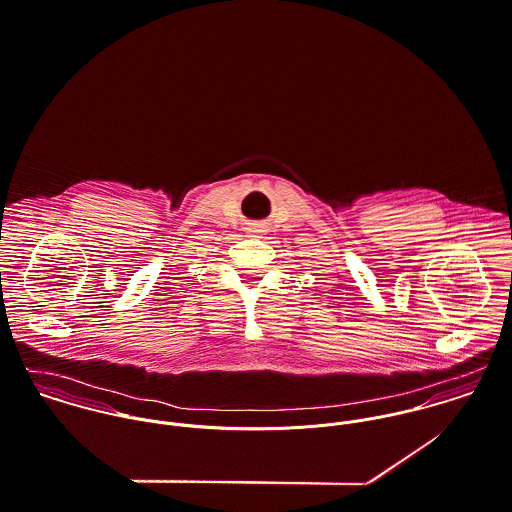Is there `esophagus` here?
Segmentation results:
<instances>
[{
	"mask_svg": "<svg viewBox=\"0 0 512 512\" xmlns=\"http://www.w3.org/2000/svg\"><path fill=\"white\" fill-rule=\"evenodd\" d=\"M255 231H257V229H253V233H255Z\"/></svg>",
	"mask_w": 512,
	"mask_h": 512,
	"instance_id": "esophagus-1",
	"label": "esophagus"
}]
</instances>
